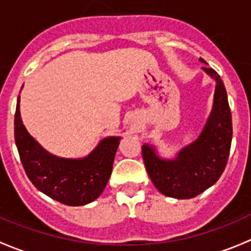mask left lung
Here are the masks:
<instances>
[{
	"label": "left lung",
	"mask_w": 251,
	"mask_h": 251,
	"mask_svg": "<svg viewBox=\"0 0 251 251\" xmlns=\"http://www.w3.org/2000/svg\"><path fill=\"white\" fill-rule=\"evenodd\" d=\"M204 70L216 80V90L211 115L198 140L182 149L175 160H163L151 147H142L147 173L164 196L197 197L221 177L228 161L233 130L226 88L212 68L204 67Z\"/></svg>",
	"instance_id": "8db88e82"
}]
</instances>
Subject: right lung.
Returning a JSON list of instances; mask_svg holds the SVG:
<instances>
[{"label":"right lung","instance_id":"obj_1","mask_svg":"<svg viewBox=\"0 0 251 251\" xmlns=\"http://www.w3.org/2000/svg\"><path fill=\"white\" fill-rule=\"evenodd\" d=\"M18 97L14 138L20 161L35 187L59 203L80 206L100 196L111 175L120 137L104 138L85 159L57 158L45 151L23 125Z\"/></svg>","mask_w":251,"mask_h":251}]
</instances>
